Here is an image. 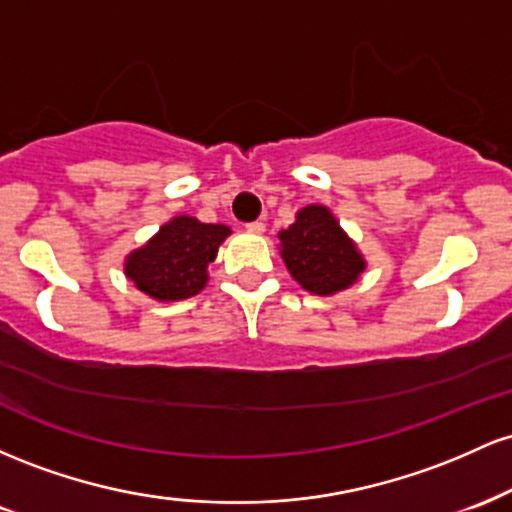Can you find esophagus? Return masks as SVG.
I'll return each mask as SVG.
<instances>
[{
  "instance_id": "esophagus-1",
  "label": "esophagus",
  "mask_w": 512,
  "mask_h": 512,
  "mask_svg": "<svg viewBox=\"0 0 512 512\" xmlns=\"http://www.w3.org/2000/svg\"><path fill=\"white\" fill-rule=\"evenodd\" d=\"M245 231H250V233H264V221H250V223H245Z\"/></svg>"
}]
</instances>
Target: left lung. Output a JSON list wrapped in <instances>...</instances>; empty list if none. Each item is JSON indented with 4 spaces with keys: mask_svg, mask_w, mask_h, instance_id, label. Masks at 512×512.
<instances>
[{
    "mask_svg": "<svg viewBox=\"0 0 512 512\" xmlns=\"http://www.w3.org/2000/svg\"><path fill=\"white\" fill-rule=\"evenodd\" d=\"M279 238L281 257L291 276L317 296L349 289L366 267L339 221L320 204L298 211L296 223L281 231Z\"/></svg>",
    "mask_w": 512,
    "mask_h": 512,
    "instance_id": "obj_1",
    "label": "left lung"
}]
</instances>
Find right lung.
<instances>
[{
  "instance_id": "obj_1",
  "label": "right lung",
  "mask_w": 512,
  "mask_h": 512,
  "mask_svg": "<svg viewBox=\"0 0 512 512\" xmlns=\"http://www.w3.org/2000/svg\"><path fill=\"white\" fill-rule=\"evenodd\" d=\"M231 228L192 216L168 221L144 248L127 257L125 274L156 301H182L207 284V267Z\"/></svg>"
}]
</instances>
